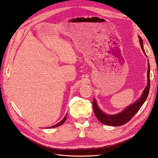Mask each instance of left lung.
<instances>
[{
    "label": "left lung",
    "mask_w": 158,
    "mask_h": 158,
    "mask_svg": "<svg viewBox=\"0 0 158 158\" xmlns=\"http://www.w3.org/2000/svg\"><path fill=\"white\" fill-rule=\"evenodd\" d=\"M139 39L141 44V47L142 50L145 54V51L143 48V43L142 38L139 36ZM147 56V55H146ZM150 88V67L148 60V85L146 86L145 90L139 99L136 100L135 103L130 105L129 106L126 107L123 111L116 114L109 115L104 113L103 111L100 110V108L98 106L96 100L93 98V107L94 115L96 118L99 120L101 123L104 124L107 126H114V127H119L126 123H127L128 121L131 120V119L137 113L140 108L142 107L143 103H145L147 98L148 97L149 92Z\"/></svg>",
    "instance_id": "8db88e82"
}]
</instances>
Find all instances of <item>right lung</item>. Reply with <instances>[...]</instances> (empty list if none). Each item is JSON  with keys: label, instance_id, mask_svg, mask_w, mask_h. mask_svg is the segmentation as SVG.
Wrapping results in <instances>:
<instances>
[{"label": "right lung", "instance_id": "add662e5", "mask_svg": "<svg viewBox=\"0 0 158 158\" xmlns=\"http://www.w3.org/2000/svg\"><path fill=\"white\" fill-rule=\"evenodd\" d=\"M66 118H67V114H66L64 118H63V120H62L60 122H59L58 124H55V125H54V126H52V127H48V128H55V127H59V126L62 125V124H64V122H65V120H66Z\"/></svg>", "mask_w": 158, "mask_h": 158}]
</instances>
